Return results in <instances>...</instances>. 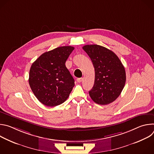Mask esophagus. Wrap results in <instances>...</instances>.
Returning a JSON list of instances; mask_svg holds the SVG:
<instances>
[{"label":"esophagus","instance_id":"esophagus-1","mask_svg":"<svg viewBox=\"0 0 154 154\" xmlns=\"http://www.w3.org/2000/svg\"><path fill=\"white\" fill-rule=\"evenodd\" d=\"M82 80H83V79H82V78H78V79H77V82H79V83L82 82Z\"/></svg>","mask_w":154,"mask_h":154}]
</instances>
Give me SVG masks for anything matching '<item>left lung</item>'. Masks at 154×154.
<instances>
[{
	"mask_svg": "<svg viewBox=\"0 0 154 154\" xmlns=\"http://www.w3.org/2000/svg\"><path fill=\"white\" fill-rule=\"evenodd\" d=\"M83 49L88 55L95 70V79L90 96L96 103L107 105L121 94L126 80L125 71L118 56L103 46L85 45Z\"/></svg>",
	"mask_w": 154,
	"mask_h": 154,
	"instance_id": "obj_1",
	"label": "left lung"
}]
</instances>
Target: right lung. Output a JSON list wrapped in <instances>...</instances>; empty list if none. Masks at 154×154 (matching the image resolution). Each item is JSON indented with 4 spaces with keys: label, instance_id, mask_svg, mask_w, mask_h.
<instances>
[{
    "label": "right lung",
    "instance_id": "right-lung-1",
    "mask_svg": "<svg viewBox=\"0 0 154 154\" xmlns=\"http://www.w3.org/2000/svg\"><path fill=\"white\" fill-rule=\"evenodd\" d=\"M74 49L62 46L46 52L33 63L29 82L38 100L48 106L66 101L74 86V80L65 63Z\"/></svg>",
    "mask_w": 154,
    "mask_h": 154
}]
</instances>
